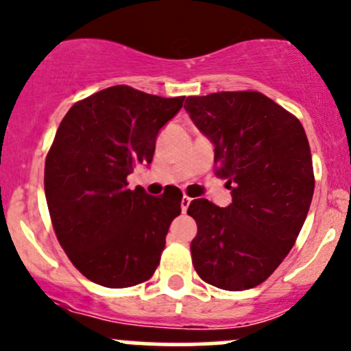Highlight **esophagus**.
I'll return each instance as SVG.
<instances>
[{"label": "esophagus", "instance_id": "34e87169", "mask_svg": "<svg viewBox=\"0 0 351 351\" xmlns=\"http://www.w3.org/2000/svg\"><path fill=\"white\" fill-rule=\"evenodd\" d=\"M190 204H191V198H188V197H183V198H182V212H183V213L186 212L188 206H190Z\"/></svg>", "mask_w": 351, "mask_h": 351}]
</instances>
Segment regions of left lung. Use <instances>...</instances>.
Segmentation results:
<instances>
[{
  "label": "left lung",
  "mask_w": 351,
  "mask_h": 351,
  "mask_svg": "<svg viewBox=\"0 0 351 351\" xmlns=\"http://www.w3.org/2000/svg\"><path fill=\"white\" fill-rule=\"evenodd\" d=\"M186 112L215 146V175L232 204L188 206L197 222L191 261L205 282L225 291L259 286L300 235L315 191L311 149L300 121L261 92L186 97Z\"/></svg>",
  "instance_id": "8db88e82"
}]
</instances>
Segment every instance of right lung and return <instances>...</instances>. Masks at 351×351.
<instances>
[{"mask_svg":"<svg viewBox=\"0 0 351 351\" xmlns=\"http://www.w3.org/2000/svg\"><path fill=\"white\" fill-rule=\"evenodd\" d=\"M183 101L114 86L62 119L47 154L45 197L62 249L88 281L119 289L156 271L183 195L129 190L128 176L153 161L158 132Z\"/></svg>","mask_w":351,"mask_h":351,"instance_id":"right-lung-1","label":"right lung"}]
</instances>
